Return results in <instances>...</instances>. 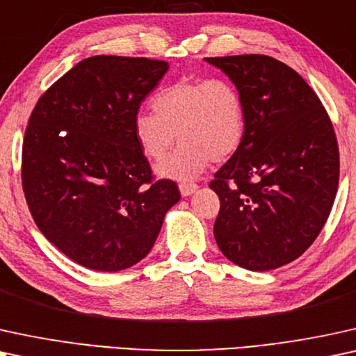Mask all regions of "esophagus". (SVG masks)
<instances>
[{"label":"esophagus","mask_w":356,"mask_h":356,"mask_svg":"<svg viewBox=\"0 0 356 356\" xmlns=\"http://www.w3.org/2000/svg\"><path fill=\"white\" fill-rule=\"evenodd\" d=\"M197 184H181V186H179V191H181L182 197H191L192 193L197 192Z\"/></svg>","instance_id":"esophagus-1"}]
</instances>
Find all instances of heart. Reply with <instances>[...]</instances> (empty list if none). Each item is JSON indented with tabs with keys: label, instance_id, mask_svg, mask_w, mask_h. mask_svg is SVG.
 <instances>
[{
	"label": "heart",
	"instance_id": "obj_1",
	"mask_svg": "<svg viewBox=\"0 0 356 356\" xmlns=\"http://www.w3.org/2000/svg\"><path fill=\"white\" fill-rule=\"evenodd\" d=\"M153 107L156 112L141 111L134 120L135 138L146 158L163 159L177 136L182 141L156 165L161 179L191 182L211 161L229 159L243 145V96L226 79H182L156 94Z\"/></svg>",
	"mask_w": 356,
	"mask_h": 356
}]
</instances>
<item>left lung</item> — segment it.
Instances as JSON below:
<instances>
[{
  "mask_svg": "<svg viewBox=\"0 0 356 356\" xmlns=\"http://www.w3.org/2000/svg\"><path fill=\"white\" fill-rule=\"evenodd\" d=\"M243 96L245 135L210 188L226 259L252 272L300 257L324 227L339 187L332 122L305 79L267 55L205 58Z\"/></svg>",
  "mask_w": 356,
  "mask_h": 356,
  "instance_id": "left-lung-1",
  "label": "left lung"
}]
</instances>
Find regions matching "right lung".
<instances>
[{
    "label": "right lung",
    "mask_w": 356,
    "mask_h": 356,
    "mask_svg": "<svg viewBox=\"0 0 356 356\" xmlns=\"http://www.w3.org/2000/svg\"><path fill=\"white\" fill-rule=\"evenodd\" d=\"M169 63L96 55L39 99L22 145V188L42 234L99 272L143 260L165 213L181 200L172 181L151 182L134 120Z\"/></svg>",
    "instance_id": "right-lung-1"
}]
</instances>
